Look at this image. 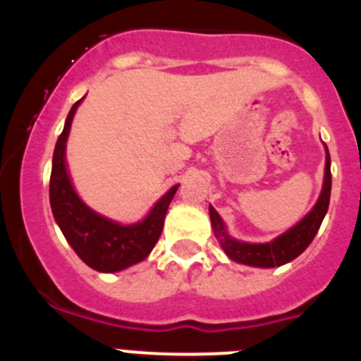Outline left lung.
<instances>
[{
    "label": "left lung",
    "instance_id": "1",
    "mask_svg": "<svg viewBox=\"0 0 361 361\" xmlns=\"http://www.w3.org/2000/svg\"><path fill=\"white\" fill-rule=\"evenodd\" d=\"M324 184H322V191L317 204L312 206L311 212L304 219L296 222L288 231H283L282 235L273 238V240L260 242V244H257V242L238 240V238H235L228 231L222 216L209 204V219H212V228L213 233H215V238L219 240L220 247L224 250V253L228 255V258H231L233 262L269 269V267H279L291 262V260H295L296 257H300V255L307 250L309 244L314 238V235L320 229L322 220H324L325 213H327L331 200V157L327 146L324 145Z\"/></svg>",
    "mask_w": 361,
    "mask_h": 361
}]
</instances>
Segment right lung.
I'll use <instances>...</instances> for the list:
<instances>
[{"label": "right lung", "instance_id": "obj_1", "mask_svg": "<svg viewBox=\"0 0 361 361\" xmlns=\"http://www.w3.org/2000/svg\"><path fill=\"white\" fill-rule=\"evenodd\" d=\"M85 99V97H82ZM79 99L68 111L65 128L56 142L50 173V208L66 242L82 262L99 273H119L142 262L161 237L164 216L180 184H175L153 204L148 215L132 224L101 215L79 197L66 164V141Z\"/></svg>", "mask_w": 361, "mask_h": 361}]
</instances>
